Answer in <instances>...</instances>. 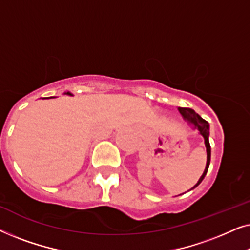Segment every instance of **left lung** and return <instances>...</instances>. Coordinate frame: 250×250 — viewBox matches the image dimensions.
<instances>
[{"mask_svg":"<svg viewBox=\"0 0 250 250\" xmlns=\"http://www.w3.org/2000/svg\"><path fill=\"white\" fill-rule=\"evenodd\" d=\"M179 111H180V114L182 115V117L186 119V121L191 123V124H193L194 127L199 131V133L203 135V138L205 140V146H206V151H207L206 168H205L203 175L200 176V179L197 182L196 186L192 188V189H194V188H197L198 186H199V184L201 183V181L205 179V176H206V174H207L208 167H209V164H210V145H209V140H208V138H209V124H208V122L205 121L204 118H201L200 116L193 110V109L179 107ZM192 189H190V190H192Z\"/></svg>","mask_w":250,"mask_h":250,"instance_id":"1","label":"left lung"}]
</instances>
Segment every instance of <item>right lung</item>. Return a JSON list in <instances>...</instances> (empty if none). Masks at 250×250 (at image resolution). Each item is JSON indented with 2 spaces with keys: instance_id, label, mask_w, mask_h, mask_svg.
Listing matches in <instances>:
<instances>
[{
  "instance_id": "right-lung-1",
  "label": "right lung",
  "mask_w": 250,
  "mask_h": 250,
  "mask_svg": "<svg viewBox=\"0 0 250 250\" xmlns=\"http://www.w3.org/2000/svg\"><path fill=\"white\" fill-rule=\"evenodd\" d=\"M66 94H70V93H69V92H67V93H66Z\"/></svg>"
}]
</instances>
